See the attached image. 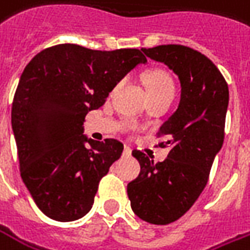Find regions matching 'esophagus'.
Wrapping results in <instances>:
<instances>
[{"mask_svg":"<svg viewBox=\"0 0 250 250\" xmlns=\"http://www.w3.org/2000/svg\"><path fill=\"white\" fill-rule=\"evenodd\" d=\"M131 155V148L125 145V149H123V156H130Z\"/></svg>","mask_w":250,"mask_h":250,"instance_id":"34e87169","label":"esophagus"}]
</instances>
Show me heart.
<instances>
[{"label": "heart", "instance_id": "1", "mask_svg": "<svg viewBox=\"0 0 250 250\" xmlns=\"http://www.w3.org/2000/svg\"><path fill=\"white\" fill-rule=\"evenodd\" d=\"M145 83L149 91L151 99L158 97H173L174 82L171 76L163 69H152L145 74Z\"/></svg>", "mask_w": 250, "mask_h": 250}]
</instances>
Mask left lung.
I'll list each match as a JSON object with an SVG mask.
<instances>
[{
	"label": "left lung",
	"instance_id": "obj_1",
	"mask_svg": "<svg viewBox=\"0 0 250 250\" xmlns=\"http://www.w3.org/2000/svg\"><path fill=\"white\" fill-rule=\"evenodd\" d=\"M178 76L181 101L176 113L158 131L167 158H153L134 149L141 165L127 185L133 211L144 221L166 226L184 216L208 184L211 165L224 141L228 84L217 66L199 51L167 44L142 49Z\"/></svg>",
	"mask_w": 250,
	"mask_h": 250
}]
</instances>
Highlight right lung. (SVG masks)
I'll use <instances>...</instances> for the list:
<instances>
[{"mask_svg":"<svg viewBox=\"0 0 250 250\" xmlns=\"http://www.w3.org/2000/svg\"><path fill=\"white\" fill-rule=\"evenodd\" d=\"M145 62L137 48L97 51L58 44L24 67L13 97L12 128L23 183L49 219L73 221L91 210L99 181L122 156L123 144L87 140L83 122Z\"/></svg>","mask_w":250,"mask_h":250,"instance_id":"1","label":"right lung"}]
</instances>
